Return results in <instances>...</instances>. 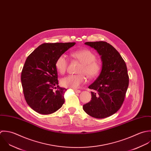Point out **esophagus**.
I'll list each match as a JSON object with an SVG mask.
<instances>
[{
    "mask_svg": "<svg viewBox=\"0 0 151 151\" xmlns=\"http://www.w3.org/2000/svg\"><path fill=\"white\" fill-rule=\"evenodd\" d=\"M73 91H75V93H81V91H80V90H76V89H74Z\"/></svg>",
    "mask_w": 151,
    "mask_h": 151,
    "instance_id": "34e87169",
    "label": "esophagus"
}]
</instances>
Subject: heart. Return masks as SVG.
Listing matches in <instances>:
<instances>
[{
  "label": "heart",
  "mask_w": 151,
  "mask_h": 151,
  "mask_svg": "<svg viewBox=\"0 0 151 151\" xmlns=\"http://www.w3.org/2000/svg\"><path fill=\"white\" fill-rule=\"evenodd\" d=\"M72 57L82 63L79 68L77 75H69L63 78L61 81V85L68 88L77 89L85 83L86 78L93 79L97 78L100 73L101 65L96 60V55L91 50L83 49L76 51L72 53ZM55 68L60 74H64L68 66V60L64 54L59 56L55 61Z\"/></svg>",
  "instance_id": "obj_1"
}]
</instances>
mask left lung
Listing matches in <instances>:
<instances>
[{
    "mask_svg": "<svg viewBox=\"0 0 151 151\" xmlns=\"http://www.w3.org/2000/svg\"><path fill=\"white\" fill-rule=\"evenodd\" d=\"M97 50L102 61L101 71L89 86L91 100L83 106L84 111L96 119H104L116 113L121 107L129 85L124 60L119 52L105 41L85 43Z\"/></svg>",
    "mask_w": 151,
    "mask_h": 151,
    "instance_id": "1",
    "label": "left lung"
}]
</instances>
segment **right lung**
<instances>
[{"instance_id":"1","label":"right lung","mask_w":151,"mask_h":151,"mask_svg":"<svg viewBox=\"0 0 151 151\" xmlns=\"http://www.w3.org/2000/svg\"><path fill=\"white\" fill-rule=\"evenodd\" d=\"M75 42L44 43L28 56L21 75L25 100L35 111L50 114L57 111L65 102L67 89L58 85L55 68L57 58Z\"/></svg>"}]
</instances>
